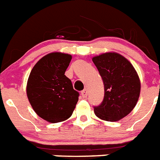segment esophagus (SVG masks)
Segmentation results:
<instances>
[{"label": "esophagus", "mask_w": 160, "mask_h": 160, "mask_svg": "<svg viewBox=\"0 0 160 160\" xmlns=\"http://www.w3.org/2000/svg\"><path fill=\"white\" fill-rule=\"evenodd\" d=\"M81 96L83 98H86L88 96V91H87V89H84L83 91H81Z\"/></svg>", "instance_id": "obj_1"}]
</instances>
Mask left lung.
<instances>
[{"label":"left lung","mask_w":160,"mask_h":160,"mask_svg":"<svg viewBox=\"0 0 160 160\" xmlns=\"http://www.w3.org/2000/svg\"><path fill=\"white\" fill-rule=\"evenodd\" d=\"M104 84V98L94 107L97 117L106 121L120 120L133 110L140 96L138 72L126 58L108 52L92 58Z\"/></svg>","instance_id":"left-lung-1"}]
</instances>
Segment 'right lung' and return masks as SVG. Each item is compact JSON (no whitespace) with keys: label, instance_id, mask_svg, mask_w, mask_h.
I'll return each mask as SVG.
<instances>
[{"label":"right lung","instance_id":"obj_1","mask_svg":"<svg viewBox=\"0 0 160 160\" xmlns=\"http://www.w3.org/2000/svg\"><path fill=\"white\" fill-rule=\"evenodd\" d=\"M72 58L61 52L48 53L36 63L28 77V101L35 112L49 123L69 119L79 99V92L65 76Z\"/></svg>","mask_w":160,"mask_h":160}]
</instances>
